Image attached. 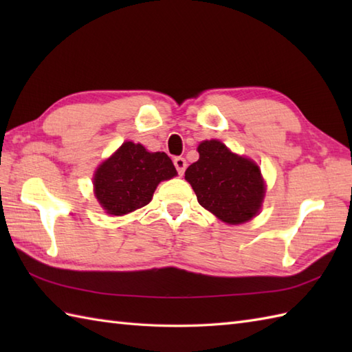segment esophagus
<instances>
[{
	"instance_id": "1",
	"label": "esophagus",
	"mask_w": 352,
	"mask_h": 352,
	"mask_svg": "<svg viewBox=\"0 0 352 352\" xmlns=\"http://www.w3.org/2000/svg\"><path fill=\"white\" fill-rule=\"evenodd\" d=\"M174 166H175L178 174L183 175L184 170H186V166H188V163H186L184 157H175V159H174Z\"/></svg>"
}]
</instances>
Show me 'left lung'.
Masks as SVG:
<instances>
[{
	"label": "left lung",
	"instance_id": "8db88e82",
	"mask_svg": "<svg viewBox=\"0 0 352 352\" xmlns=\"http://www.w3.org/2000/svg\"><path fill=\"white\" fill-rule=\"evenodd\" d=\"M198 153V162L184 172L198 203L233 226L256 216L265 197V183L257 164L233 154L219 140H204Z\"/></svg>",
	"mask_w": 352,
	"mask_h": 352
}]
</instances>
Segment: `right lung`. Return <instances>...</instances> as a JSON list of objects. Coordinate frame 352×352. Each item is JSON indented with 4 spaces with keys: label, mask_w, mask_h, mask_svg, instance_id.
Returning a JSON list of instances; mask_svg holds the SVG:
<instances>
[{
    "label": "right lung",
    "mask_w": 352,
    "mask_h": 352,
    "mask_svg": "<svg viewBox=\"0 0 352 352\" xmlns=\"http://www.w3.org/2000/svg\"><path fill=\"white\" fill-rule=\"evenodd\" d=\"M175 175L168 154L148 153L140 144L125 142L96 169L95 195L109 214L121 216L146 206L157 184Z\"/></svg>",
    "instance_id": "add662e5"
}]
</instances>
